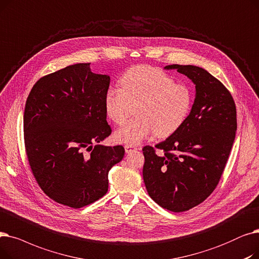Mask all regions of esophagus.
<instances>
[{"label":"esophagus","instance_id":"1","mask_svg":"<svg viewBox=\"0 0 259 259\" xmlns=\"http://www.w3.org/2000/svg\"><path fill=\"white\" fill-rule=\"evenodd\" d=\"M124 149H125V152L126 153H132L133 151H136V150H138L136 146H134V145H125L124 146Z\"/></svg>","mask_w":259,"mask_h":259}]
</instances>
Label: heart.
Masks as SVG:
<instances>
[{"label":"heart","mask_w":259,"mask_h":259,"mask_svg":"<svg viewBox=\"0 0 259 259\" xmlns=\"http://www.w3.org/2000/svg\"><path fill=\"white\" fill-rule=\"evenodd\" d=\"M121 88H109L104 107L118 125L124 123L136 106L137 118L119 128L114 138L126 145H137L155 134L166 137L176 132L190 114L193 94L184 84L160 68L139 65L128 69L120 80Z\"/></svg>","instance_id":"1"}]
</instances>
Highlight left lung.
<instances>
[{
	"instance_id": "1",
	"label": "left lung",
	"mask_w": 259,
	"mask_h": 259,
	"mask_svg": "<svg viewBox=\"0 0 259 259\" xmlns=\"http://www.w3.org/2000/svg\"><path fill=\"white\" fill-rule=\"evenodd\" d=\"M165 69L190 78L196 98L176 132L155 147L142 149L143 180L156 203L179 213L200 204L216 189L235 140L236 105L226 86L205 69L178 64Z\"/></svg>"
}]
</instances>
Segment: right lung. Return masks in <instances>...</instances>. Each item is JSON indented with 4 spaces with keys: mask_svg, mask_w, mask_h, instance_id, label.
<instances>
[{
    "mask_svg": "<svg viewBox=\"0 0 259 259\" xmlns=\"http://www.w3.org/2000/svg\"><path fill=\"white\" fill-rule=\"evenodd\" d=\"M110 78L78 63L36 81L25 104L24 144L32 175L54 201L80 208L103 197L108 171L124 147L100 142L112 134L104 107Z\"/></svg>",
    "mask_w": 259,
    "mask_h": 259,
    "instance_id": "obj_1",
    "label": "right lung"
}]
</instances>
